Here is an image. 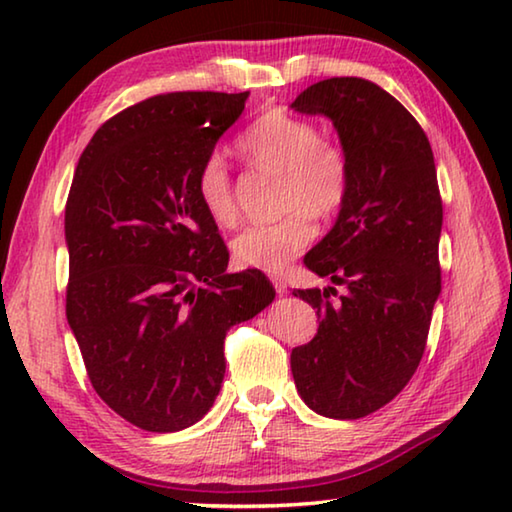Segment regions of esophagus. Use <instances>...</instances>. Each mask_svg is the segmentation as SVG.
<instances>
[{"label": "esophagus", "mask_w": 512, "mask_h": 512, "mask_svg": "<svg viewBox=\"0 0 512 512\" xmlns=\"http://www.w3.org/2000/svg\"><path fill=\"white\" fill-rule=\"evenodd\" d=\"M273 287L277 296H284V293H287V284H284L280 277H273Z\"/></svg>", "instance_id": "obj_1"}]
</instances>
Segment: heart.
Masks as SVG:
<instances>
[{"label":"heart","mask_w":512,"mask_h":512,"mask_svg":"<svg viewBox=\"0 0 512 512\" xmlns=\"http://www.w3.org/2000/svg\"><path fill=\"white\" fill-rule=\"evenodd\" d=\"M239 151L259 169L282 173V207L273 223H255L232 241L239 266L277 273L316 237V216H332L350 196L352 169L341 146L325 142L307 119L268 110L239 137ZM196 196L205 214L230 228L239 219L232 176L219 153L207 155L196 171Z\"/></svg>","instance_id":"1"}]
</instances>
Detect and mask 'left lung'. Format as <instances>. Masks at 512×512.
I'll use <instances>...</instances> for the list:
<instances>
[{"label":"left lung","mask_w":512,"mask_h":512,"mask_svg":"<svg viewBox=\"0 0 512 512\" xmlns=\"http://www.w3.org/2000/svg\"><path fill=\"white\" fill-rule=\"evenodd\" d=\"M291 108L332 119L352 187L332 230L305 255L309 271L345 287L296 289L318 332L293 348L291 372L311 411L334 420L375 413L409 384L440 296L443 201L427 135L377 83L336 76L309 85Z\"/></svg>","instance_id":"8db88e82"}]
</instances>
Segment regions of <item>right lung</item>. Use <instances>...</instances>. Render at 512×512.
<instances>
[{
    "label": "right lung",
    "mask_w": 512,
    "mask_h": 512,
    "mask_svg": "<svg viewBox=\"0 0 512 512\" xmlns=\"http://www.w3.org/2000/svg\"><path fill=\"white\" fill-rule=\"evenodd\" d=\"M248 92L158 94L103 124L65 205L67 323L94 391L135 427L180 431L212 409L232 325L275 298L262 271L225 273L228 248L196 171Z\"/></svg>",
    "instance_id": "add662e5"
}]
</instances>
